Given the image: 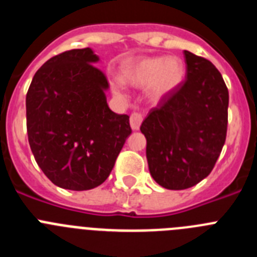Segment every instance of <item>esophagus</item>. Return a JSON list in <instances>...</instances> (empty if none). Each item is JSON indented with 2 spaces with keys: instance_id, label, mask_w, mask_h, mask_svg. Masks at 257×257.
Here are the masks:
<instances>
[{
  "instance_id": "obj_1",
  "label": "esophagus",
  "mask_w": 257,
  "mask_h": 257,
  "mask_svg": "<svg viewBox=\"0 0 257 257\" xmlns=\"http://www.w3.org/2000/svg\"><path fill=\"white\" fill-rule=\"evenodd\" d=\"M143 122V115L140 113L134 112L133 114L130 115V124L133 127V130H139L140 124Z\"/></svg>"
}]
</instances>
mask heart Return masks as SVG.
I'll return each instance as SVG.
<instances>
[{
	"mask_svg": "<svg viewBox=\"0 0 257 257\" xmlns=\"http://www.w3.org/2000/svg\"><path fill=\"white\" fill-rule=\"evenodd\" d=\"M184 72V63L178 56H147L128 61L122 68L121 79L136 87L148 85L149 96L162 99L181 82Z\"/></svg>",
	"mask_w": 257,
	"mask_h": 257,
	"instance_id": "1",
	"label": "heart"
}]
</instances>
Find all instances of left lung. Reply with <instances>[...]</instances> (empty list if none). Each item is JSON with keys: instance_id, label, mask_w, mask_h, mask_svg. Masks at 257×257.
I'll return each instance as SVG.
<instances>
[{"instance_id": "8db88e82", "label": "left lung", "mask_w": 257, "mask_h": 257, "mask_svg": "<svg viewBox=\"0 0 257 257\" xmlns=\"http://www.w3.org/2000/svg\"><path fill=\"white\" fill-rule=\"evenodd\" d=\"M187 79L143 121L147 160L161 187L183 190L207 178L224 147L229 92L210 60L184 51Z\"/></svg>"}]
</instances>
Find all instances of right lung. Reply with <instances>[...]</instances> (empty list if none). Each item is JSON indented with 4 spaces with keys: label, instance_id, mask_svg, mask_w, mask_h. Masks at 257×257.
<instances>
[{
    "label": "right lung",
    "instance_id": "add662e5",
    "mask_svg": "<svg viewBox=\"0 0 257 257\" xmlns=\"http://www.w3.org/2000/svg\"><path fill=\"white\" fill-rule=\"evenodd\" d=\"M90 47L61 52L36 72L27 92L32 153L52 183L69 190L103 184L131 134L130 117L109 109L105 74Z\"/></svg>",
    "mask_w": 257,
    "mask_h": 257
}]
</instances>
